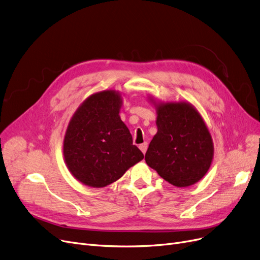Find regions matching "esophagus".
<instances>
[{"mask_svg": "<svg viewBox=\"0 0 260 260\" xmlns=\"http://www.w3.org/2000/svg\"><path fill=\"white\" fill-rule=\"evenodd\" d=\"M139 149L141 150V152L145 154V153L147 152V149H148V143L147 142H143L141 143V145H139Z\"/></svg>", "mask_w": 260, "mask_h": 260, "instance_id": "esophagus-1", "label": "esophagus"}]
</instances>
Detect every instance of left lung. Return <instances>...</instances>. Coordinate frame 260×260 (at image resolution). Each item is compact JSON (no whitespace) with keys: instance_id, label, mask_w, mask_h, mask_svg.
Wrapping results in <instances>:
<instances>
[{"instance_id":"1","label":"left lung","mask_w":260,"mask_h":260,"mask_svg":"<svg viewBox=\"0 0 260 260\" xmlns=\"http://www.w3.org/2000/svg\"><path fill=\"white\" fill-rule=\"evenodd\" d=\"M157 133L146 153V162L170 184L187 187L203 179L212 164L214 146L201 114L188 102H158Z\"/></svg>"}]
</instances>
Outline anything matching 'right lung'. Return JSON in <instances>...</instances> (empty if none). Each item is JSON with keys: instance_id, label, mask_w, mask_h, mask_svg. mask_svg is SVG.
<instances>
[{"instance_id": "add662e5", "label": "right lung", "mask_w": 260, "mask_h": 260, "mask_svg": "<svg viewBox=\"0 0 260 260\" xmlns=\"http://www.w3.org/2000/svg\"><path fill=\"white\" fill-rule=\"evenodd\" d=\"M122 104L119 91L96 92L79 106L66 128L63 140L66 167L86 186H107L143 158L120 118Z\"/></svg>"}]
</instances>
